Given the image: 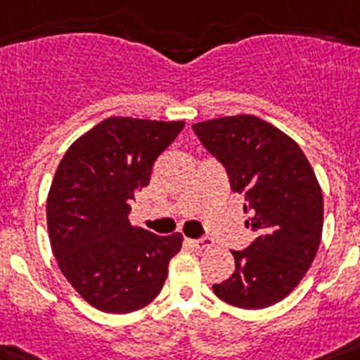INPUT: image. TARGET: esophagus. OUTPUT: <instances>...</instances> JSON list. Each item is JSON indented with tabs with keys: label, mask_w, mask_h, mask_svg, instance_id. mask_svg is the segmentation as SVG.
<instances>
[{
	"label": "esophagus",
	"mask_w": 360,
	"mask_h": 360,
	"mask_svg": "<svg viewBox=\"0 0 360 360\" xmlns=\"http://www.w3.org/2000/svg\"><path fill=\"white\" fill-rule=\"evenodd\" d=\"M190 245L198 250H210L214 246V240L210 237H201V239H188Z\"/></svg>",
	"instance_id": "obj_1"
}]
</instances>
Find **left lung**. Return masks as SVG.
<instances>
[{"label": "left lung", "mask_w": 360, "mask_h": 360, "mask_svg": "<svg viewBox=\"0 0 360 360\" xmlns=\"http://www.w3.org/2000/svg\"><path fill=\"white\" fill-rule=\"evenodd\" d=\"M245 195L246 226L257 237L232 252L236 271L214 293L228 304L257 310L283 301L306 275L323 236V192L292 137L255 115H228L192 124Z\"/></svg>", "instance_id": "1"}]
</instances>
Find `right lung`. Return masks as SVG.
Wrapping results in <instances>:
<instances>
[{
    "label": "right lung",
    "instance_id": "add662e5",
    "mask_svg": "<svg viewBox=\"0 0 360 360\" xmlns=\"http://www.w3.org/2000/svg\"><path fill=\"white\" fill-rule=\"evenodd\" d=\"M183 127L108 117L72 143L59 162L46 199L50 245L72 288L98 310H141L167 281L183 236L132 226L128 214L155 159Z\"/></svg>",
    "mask_w": 360,
    "mask_h": 360
}]
</instances>
